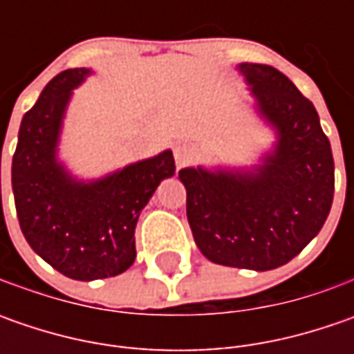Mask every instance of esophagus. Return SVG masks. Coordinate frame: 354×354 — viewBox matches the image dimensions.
<instances>
[{
	"label": "esophagus",
	"mask_w": 354,
	"mask_h": 354,
	"mask_svg": "<svg viewBox=\"0 0 354 354\" xmlns=\"http://www.w3.org/2000/svg\"><path fill=\"white\" fill-rule=\"evenodd\" d=\"M193 157H195V147H193L191 143L179 142L177 145H175V161H177V165H185V163H189Z\"/></svg>",
	"instance_id": "esophagus-1"
}]
</instances>
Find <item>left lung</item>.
<instances>
[{
  "label": "left lung",
  "mask_w": 354,
  "mask_h": 354,
  "mask_svg": "<svg viewBox=\"0 0 354 354\" xmlns=\"http://www.w3.org/2000/svg\"><path fill=\"white\" fill-rule=\"evenodd\" d=\"M258 112L278 145L254 171L187 167V218L198 250L214 264L274 270L317 236L331 211L335 163L315 106L268 64L242 62Z\"/></svg>",
  "instance_id": "8db88e82"
}]
</instances>
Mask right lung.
<instances>
[{"label":"right lung","mask_w":354,"mask_h":354,"mask_svg":"<svg viewBox=\"0 0 354 354\" xmlns=\"http://www.w3.org/2000/svg\"><path fill=\"white\" fill-rule=\"evenodd\" d=\"M88 68L62 71L23 116L11 163L21 232L66 278L118 276L136 260V225L157 185L175 173L169 149L94 183L75 181L57 161L64 108ZM1 201V149H0Z\"/></svg>","instance_id":"right-lung-1"}]
</instances>
